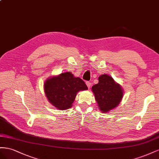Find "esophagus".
Wrapping results in <instances>:
<instances>
[{"instance_id":"obj_1","label":"esophagus","mask_w":159,"mask_h":159,"mask_svg":"<svg viewBox=\"0 0 159 159\" xmlns=\"http://www.w3.org/2000/svg\"><path fill=\"white\" fill-rule=\"evenodd\" d=\"M86 84H87L89 89H90V87H91V83H90V82H89V81H87V82H86Z\"/></svg>"}]
</instances>
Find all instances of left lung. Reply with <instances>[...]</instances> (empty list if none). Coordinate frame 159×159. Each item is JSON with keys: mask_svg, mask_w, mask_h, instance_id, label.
Listing matches in <instances>:
<instances>
[{"mask_svg": "<svg viewBox=\"0 0 159 159\" xmlns=\"http://www.w3.org/2000/svg\"><path fill=\"white\" fill-rule=\"evenodd\" d=\"M92 91L102 113L108 112L119 105L124 94L121 86L107 74L98 77V83L93 86Z\"/></svg>", "mask_w": 159, "mask_h": 159, "instance_id": "1", "label": "left lung"}]
</instances>
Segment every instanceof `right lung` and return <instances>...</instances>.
Here are the masks:
<instances>
[{
  "instance_id": "right-lung-1",
  "label": "right lung",
  "mask_w": 159,
  "mask_h": 159,
  "mask_svg": "<svg viewBox=\"0 0 159 159\" xmlns=\"http://www.w3.org/2000/svg\"><path fill=\"white\" fill-rule=\"evenodd\" d=\"M87 89L84 81L70 72L48 77L44 83V91L48 102L61 111L72 107L77 93Z\"/></svg>"
}]
</instances>
